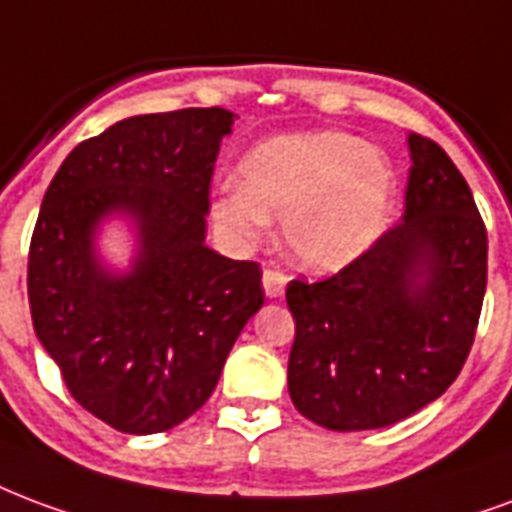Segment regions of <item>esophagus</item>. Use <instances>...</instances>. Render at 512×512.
Here are the masks:
<instances>
[{
  "label": "esophagus",
  "instance_id": "1",
  "mask_svg": "<svg viewBox=\"0 0 512 512\" xmlns=\"http://www.w3.org/2000/svg\"><path fill=\"white\" fill-rule=\"evenodd\" d=\"M285 285H287V276L279 274V271H271V268H266L263 271V290H266V298H282L285 295Z\"/></svg>",
  "mask_w": 512,
  "mask_h": 512
}]
</instances>
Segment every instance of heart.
I'll use <instances>...</instances> for the list:
<instances>
[{"label": "heart", "instance_id": "1", "mask_svg": "<svg viewBox=\"0 0 512 512\" xmlns=\"http://www.w3.org/2000/svg\"><path fill=\"white\" fill-rule=\"evenodd\" d=\"M396 173L391 160L350 132L274 135L246 151L236 181L211 200V222L238 249L282 219V246L314 274L342 271L382 233Z\"/></svg>", "mask_w": 512, "mask_h": 512}]
</instances>
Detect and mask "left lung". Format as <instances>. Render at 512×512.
Wrapping results in <instances>:
<instances>
[{
  "label": "left lung",
  "mask_w": 512,
  "mask_h": 512,
  "mask_svg": "<svg viewBox=\"0 0 512 512\" xmlns=\"http://www.w3.org/2000/svg\"><path fill=\"white\" fill-rule=\"evenodd\" d=\"M404 217L325 282H290L295 410L331 431L382 429L439 399L475 342L488 238L445 151L410 132Z\"/></svg>",
  "instance_id": "obj_1"
}]
</instances>
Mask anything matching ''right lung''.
Listing matches in <instances>:
<instances>
[{"label":"right lung","instance_id":"right-lung-1","mask_svg":"<svg viewBox=\"0 0 512 512\" xmlns=\"http://www.w3.org/2000/svg\"><path fill=\"white\" fill-rule=\"evenodd\" d=\"M236 113L184 108L116 121L78 143L45 192L29 246V306L67 391L124 434L179 426L214 393L263 306V271L206 246L208 184ZM133 233L127 269L101 230Z\"/></svg>","mask_w":512,"mask_h":512}]
</instances>
